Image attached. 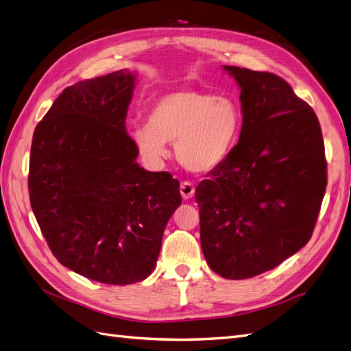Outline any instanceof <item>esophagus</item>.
<instances>
[{
  "instance_id": "34e87169",
  "label": "esophagus",
  "mask_w": 351,
  "mask_h": 351,
  "mask_svg": "<svg viewBox=\"0 0 351 351\" xmlns=\"http://www.w3.org/2000/svg\"><path fill=\"white\" fill-rule=\"evenodd\" d=\"M180 195H182L183 199H190L195 195V186L190 182H183L182 186H180Z\"/></svg>"
}]
</instances>
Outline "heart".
<instances>
[{
	"label": "heart",
	"instance_id": "b5f03b06",
	"mask_svg": "<svg viewBox=\"0 0 351 351\" xmlns=\"http://www.w3.org/2000/svg\"><path fill=\"white\" fill-rule=\"evenodd\" d=\"M241 110L228 95L193 89L158 98L147 124H137L133 141L146 161L161 162L174 143L178 162L193 173H209L226 161L240 137Z\"/></svg>",
	"mask_w": 351,
	"mask_h": 351
}]
</instances>
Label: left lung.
<instances>
[{"instance_id":"obj_1","label":"left lung","mask_w":351,"mask_h":351,"mask_svg":"<svg viewBox=\"0 0 351 351\" xmlns=\"http://www.w3.org/2000/svg\"><path fill=\"white\" fill-rule=\"evenodd\" d=\"M239 143L196 187L200 244L228 280L267 272L311 240L326 187L322 132L309 104L284 79L234 66Z\"/></svg>"}]
</instances>
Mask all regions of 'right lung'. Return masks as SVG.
<instances>
[{
	"instance_id": "right-lung-1",
	"label": "right lung",
	"mask_w": 351,
	"mask_h": 351,
	"mask_svg": "<svg viewBox=\"0 0 351 351\" xmlns=\"http://www.w3.org/2000/svg\"><path fill=\"white\" fill-rule=\"evenodd\" d=\"M134 83L119 70L66 88L30 147V205L52 254L112 285L149 277L182 205L178 180L136 162L139 149L125 132Z\"/></svg>"
}]
</instances>
